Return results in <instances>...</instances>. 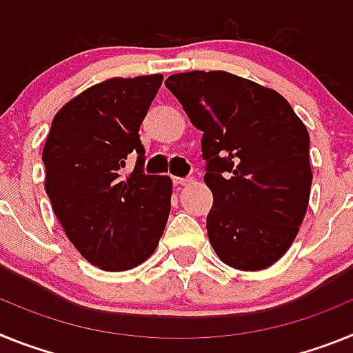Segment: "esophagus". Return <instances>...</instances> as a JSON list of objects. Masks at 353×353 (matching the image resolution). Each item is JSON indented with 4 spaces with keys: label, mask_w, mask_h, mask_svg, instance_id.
Masks as SVG:
<instances>
[{
    "label": "esophagus",
    "mask_w": 353,
    "mask_h": 353,
    "mask_svg": "<svg viewBox=\"0 0 353 353\" xmlns=\"http://www.w3.org/2000/svg\"><path fill=\"white\" fill-rule=\"evenodd\" d=\"M192 183L190 177H174V185L176 186H188Z\"/></svg>",
    "instance_id": "1"
}]
</instances>
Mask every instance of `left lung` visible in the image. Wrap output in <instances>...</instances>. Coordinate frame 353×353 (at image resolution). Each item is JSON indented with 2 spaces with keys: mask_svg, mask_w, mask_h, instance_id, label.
Here are the masks:
<instances>
[{
  "mask_svg": "<svg viewBox=\"0 0 353 353\" xmlns=\"http://www.w3.org/2000/svg\"><path fill=\"white\" fill-rule=\"evenodd\" d=\"M165 87L202 131L211 247L236 270L268 268L290 249L307 211V128L279 92L225 70L172 74Z\"/></svg>",
  "mask_w": 353,
  "mask_h": 353,
  "instance_id": "8db88e82",
  "label": "left lung"
}]
</instances>
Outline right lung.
<instances>
[{
	"label": "right lung",
	"mask_w": 353,
	"mask_h": 353,
	"mask_svg": "<svg viewBox=\"0 0 353 353\" xmlns=\"http://www.w3.org/2000/svg\"><path fill=\"white\" fill-rule=\"evenodd\" d=\"M163 76L112 78L63 104L51 122L42 161L46 194L70 243L94 266L124 272L159 243L172 179L143 174L140 124ZM131 154V174L121 168Z\"/></svg>",
	"instance_id": "right-lung-1"
}]
</instances>
